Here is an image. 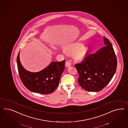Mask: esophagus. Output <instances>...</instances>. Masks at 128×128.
<instances>
[{"mask_svg": "<svg viewBox=\"0 0 128 128\" xmlns=\"http://www.w3.org/2000/svg\"><path fill=\"white\" fill-rule=\"evenodd\" d=\"M65 65L66 67H68L71 65V63L68 60H67L65 63Z\"/></svg>", "mask_w": 128, "mask_h": 128, "instance_id": "esophagus-1", "label": "esophagus"}]
</instances>
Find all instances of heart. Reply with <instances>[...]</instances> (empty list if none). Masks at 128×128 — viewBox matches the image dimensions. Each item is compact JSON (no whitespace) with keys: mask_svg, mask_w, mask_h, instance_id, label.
<instances>
[{"mask_svg":"<svg viewBox=\"0 0 128 128\" xmlns=\"http://www.w3.org/2000/svg\"><path fill=\"white\" fill-rule=\"evenodd\" d=\"M88 52V48L83 46L82 44L76 43L66 47V52L68 54L74 53L76 58L78 60L83 59Z\"/></svg>","mask_w":128,"mask_h":128,"instance_id":"b5f03b06","label":"heart"}]
</instances>
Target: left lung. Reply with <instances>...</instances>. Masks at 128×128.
<instances>
[{
    "label": "left lung",
    "instance_id": "left-lung-1",
    "mask_svg": "<svg viewBox=\"0 0 128 128\" xmlns=\"http://www.w3.org/2000/svg\"><path fill=\"white\" fill-rule=\"evenodd\" d=\"M105 46L96 52L88 54L75 66L79 74L78 81L84 90L97 92L110 82L116 73L117 59L110 40L104 37Z\"/></svg>",
    "mask_w": 128,
    "mask_h": 128
}]
</instances>
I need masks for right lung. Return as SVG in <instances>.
Here are the masks:
<instances>
[{
  "label": "right lung",
  "mask_w": 128,
  "mask_h": 128,
  "mask_svg": "<svg viewBox=\"0 0 128 128\" xmlns=\"http://www.w3.org/2000/svg\"><path fill=\"white\" fill-rule=\"evenodd\" d=\"M65 60L52 62L42 71L32 73L21 65L20 52L17 58L18 72L22 82L28 90L42 94L52 93L58 86L60 77L65 68Z\"/></svg>",
  "instance_id": "right-lung-1"
}]
</instances>
